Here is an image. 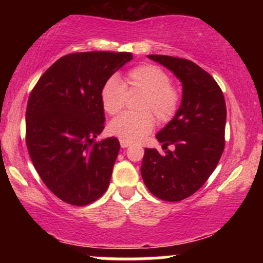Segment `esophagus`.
<instances>
[{"mask_svg":"<svg viewBox=\"0 0 263 263\" xmlns=\"http://www.w3.org/2000/svg\"><path fill=\"white\" fill-rule=\"evenodd\" d=\"M120 144H121V148H127V147L129 146V143L128 142H126V141H120Z\"/></svg>","mask_w":263,"mask_h":263,"instance_id":"esophagus-1","label":"esophagus"}]
</instances>
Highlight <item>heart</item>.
<instances>
[{
    "label": "heart",
    "instance_id": "1",
    "mask_svg": "<svg viewBox=\"0 0 263 263\" xmlns=\"http://www.w3.org/2000/svg\"><path fill=\"white\" fill-rule=\"evenodd\" d=\"M128 93L142 92L136 102L137 112H123L108 123V132L126 142H137L152 131L155 119L158 123L170 122L179 106V92L171 85L170 75L158 66L143 64L129 70L125 84L116 77L102 85L100 99L105 112L116 115L125 106Z\"/></svg>",
    "mask_w": 263,
    "mask_h": 263
}]
</instances>
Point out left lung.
<instances>
[{
  "label": "left lung",
  "instance_id": "left-lung-1",
  "mask_svg": "<svg viewBox=\"0 0 263 263\" xmlns=\"http://www.w3.org/2000/svg\"><path fill=\"white\" fill-rule=\"evenodd\" d=\"M180 80L183 95L176 116L156 136L164 153L144 149L141 174L157 198L180 201L206 182L225 147L226 105L221 89L210 74L190 60L147 55ZM173 144L176 148H166Z\"/></svg>",
  "mask_w": 263,
  "mask_h": 263
}]
</instances>
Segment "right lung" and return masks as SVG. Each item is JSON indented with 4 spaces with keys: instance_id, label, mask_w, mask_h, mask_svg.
I'll list each match as a JSON object with an SVG mask.
<instances>
[{
    "instance_id": "add662e5",
    "label": "right lung",
    "mask_w": 263,
    "mask_h": 263,
    "mask_svg": "<svg viewBox=\"0 0 263 263\" xmlns=\"http://www.w3.org/2000/svg\"><path fill=\"white\" fill-rule=\"evenodd\" d=\"M131 59L125 52L68 54L29 95L27 148L45 185L65 203L87 205L108 188L120 142L95 140L105 122L100 93L105 81Z\"/></svg>"
}]
</instances>
